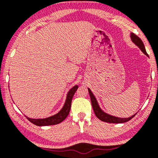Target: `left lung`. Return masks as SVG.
I'll list each match as a JSON object with an SVG mask.
<instances>
[{"mask_svg":"<svg viewBox=\"0 0 158 158\" xmlns=\"http://www.w3.org/2000/svg\"><path fill=\"white\" fill-rule=\"evenodd\" d=\"M131 38L132 41H133L137 46L139 47V49L142 50L143 53L146 54V56H148L147 52H146V49H145L144 44H143L142 40L139 39L138 36L136 35L135 34H133V33L131 34ZM88 92H89L90 100H91L92 107H93V109H94V113H95V115L97 116V117H98V119H99L100 120L103 121V122H106L109 123H123L128 122V121H129L130 119H131L135 116L136 114L135 115L131 116V117H128V118H119V117H114V116L109 115V114L105 113V112L102 111V110H101V108H99L97 99H96L95 97H94V95L92 94L91 90H90L89 88H88Z\"/></svg>","mask_w":158,"mask_h":158,"instance_id":"8db88e82","label":"left lung"}]
</instances>
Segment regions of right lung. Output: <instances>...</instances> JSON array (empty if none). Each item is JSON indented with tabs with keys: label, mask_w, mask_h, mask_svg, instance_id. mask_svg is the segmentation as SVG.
Listing matches in <instances>:
<instances>
[{
	"label": "right lung",
	"mask_w": 158,
	"mask_h": 158,
	"mask_svg": "<svg viewBox=\"0 0 158 158\" xmlns=\"http://www.w3.org/2000/svg\"><path fill=\"white\" fill-rule=\"evenodd\" d=\"M77 88L78 85H75L73 88H72L71 89L69 90L68 95H67V99L66 101H65L64 106H63V108H61V110L58 114L52 116V117L44 119H31L29 118V117H27V118L28 119V120L30 122H31L34 125H36V126H52V125H56L61 123L68 116L69 112H70V107H71L72 99H73L74 94L77 91Z\"/></svg>",
	"instance_id": "1"
}]
</instances>
